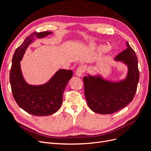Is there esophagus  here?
<instances>
[{"mask_svg":"<svg viewBox=\"0 0 151 151\" xmlns=\"http://www.w3.org/2000/svg\"><path fill=\"white\" fill-rule=\"evenodd\" d=\"M85 71V68L83 65H79V67L77 68V69L76 70V74L77 76H79V77H81L83 76V74H84V72Z\"/></svg>","mask_w":151,"mask_h":151,"instance_id":"obj_1","label":"esophagus"}]
</instances>
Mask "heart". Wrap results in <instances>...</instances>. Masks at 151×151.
<instances>
[{"label": "heart", "instance_id": "1", "mask_svg": "<svg viewBox=\"0 0 151 151\" xmlns=\"http://www.w3.org/2000/svg\"><path fill=\"white\" fill-rule=\"evenodd\" d=\"M113 46H111V45H109V46L106 47H102V46H101V47H99V50H104V51L108 52V51H110V50H111L113 49Z\"/></svg>", "mask_w": 151, "mask_h": 151}]
</instances>
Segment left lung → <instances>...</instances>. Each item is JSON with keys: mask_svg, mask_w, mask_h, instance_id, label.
Listing matches in <instances>:
<instances>
[{"mask_svg": "<svg viewBox=\"0 0 151 151\" xmlns=\"http://www.w3.org/2000/svg\"><path fill=\"white\" fill-rule=\"evenodd\" d=\"M127 49L115 58L128 66L125 80L118 83L104 80L100 76L83 78L84 94L89 108L99 114H112L125 108L133 100L139 81L137 57L127 42Z\"/></svg>", "mask_w": 151, "mask_h": 151, "instance_id": "obj_1", "label": "left lung"}]
</instances>
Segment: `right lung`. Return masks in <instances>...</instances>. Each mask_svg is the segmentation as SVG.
Wrapping results in <instances>:
<instances>
[{"instance_id": "add662e5", "label": "right lung", "mask_w": 151, "mask_h": 151, "mask_svg": "<svg viewBox=\"0 0 151 151\" xmlns=\"http://www.w3.org/2000/svg\"><path fill=\"white\" fill-rule=\"evenodd\" d=\"M52 33L50 31L31 33L17 48L12 57L10 83L13 97L20 108L35 116L50 115L60 109L63 91L73 75L71 70L60 69L48 83L41 86L29 85L22 77L20 61L28 45L35 36L42 38Z\"/></svg>"}]
</instances>
